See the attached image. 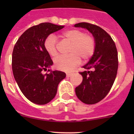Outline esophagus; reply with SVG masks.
Instances as JSON below:
<instances>
[{
	"instance_id": "esophagus-1",
	"label": "esophagus",
	"mask_w": 134,
	"mask_h": 134,
	"mask_svg": "<svg viewBox=\"0 0 134 134\" xmlns=\"http://www.w3.org/2000/svg\"><path fill=\"white\" fill-rule=\"evenodd\" d=\"M72 73H66V76L67 77H70L71 76H72Z\"/></svg>"
}]
</instances>
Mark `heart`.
<instances>
[{
    "label": "heart",
    "mask_w": 134,
    "mask_h": 134,
    "mask_svg": "<svg viewBox=\"0 0 134 134\" xmlns=\"http://www.w3.org/2000/svg\"><path fill=\"white\" fill-rule=\"evenodd\" d=\"M62 37L71 43L67 55H60L54 60L56 68L65 72L72 71L80 62V58L87 60L95 50V40L93 35L85 34L80 29H69L62 34ZM44 48L52 57L58 55V40L53 34L48 35L44 41Z\"/></svg>",
    "instance_id": "obj_1"
}]
</instances>
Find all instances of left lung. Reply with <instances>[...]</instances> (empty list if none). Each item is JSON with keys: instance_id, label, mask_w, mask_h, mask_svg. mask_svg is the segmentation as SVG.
Returning a JSON list of instances; mask_svg holds the SVG:
<instances>
[{"instance_id": "1", "label": "left lung", "mask_w": 134, "mask_h": 134, "mask_svg": "<svg viewBox=\"0 0 134 134\" xmlns=\"http://www.w3.org/2000/svg\"><path fill=\"white\" fill-rule=\"evenodd\" d=\"M75 27L85 28L95 40V50L80 72L82 82L76 87L77 97L85 104L99 102L107 96L115 80L118 69V50L111 37L104 29L88 23H79Z\"/></svg>"}]
</instances>
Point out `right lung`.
Instances as JSON below:
<instances>
[{
	"mask_svg": "<svg viewBox=\"0 0 134 134\" xmlns=\"http://www.w3.org/2000/svg\"><path fill=\"white\" fill-rule=\"evenodd\" d=\"M64 28L42 23L26 30L14 46L12 69L14 78L25 97L34 103L45 105L55 97L60 82L66 77L62 71L43 74L53 64L44 48V41L51 34Z\"/></svg>",
	"mask_w": 134,
	"mask_h": 134,
	"instance_id": "add662e5",
	"label": "right lung"
}]
</instances>
